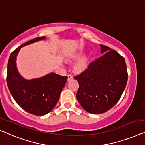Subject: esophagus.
Listing matches in <instances>:
<instances>
[{
    "mask_svg": "<svg viewBox=\"0 0 145 145\" xmlns=\"http://www.w3.org/2000/svg\"><path fill=\"white\" fill-rule=\"evenodd\" d=\"M73 79V76L72 75H68V81H70V80Z\"/></svg>",
    "mask_w": 145,
    "mask_h": 145,
    "instance_id": "34e87169",
    "label": "esophagus"
}]
</instances>
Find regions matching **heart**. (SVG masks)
Segmentation results:
<instances>
[{
	"instance_id": "b5f03b06",
	"label": "heart",
	"mask_w": 145,
	"mask_h": 145,
	"mask_svg": "<svg viewBox=\"0 0 145 145\" xmlns=\"http://www.w3.org/2000/svg\"><path fill=\"white\" fill-rule=\"evenodd\" d=\"M83 66V65H82V64H81V66Z\"/></svg>"
}]
</instances>
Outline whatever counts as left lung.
<instances>
[{
	"instance_id": "8db88e82",
	"label": "left lung",
	"mask_w": 145,
	"mask_h": 145,
	"mask_svg": "<svg viewBox=\"0 0 145 145\" xmlns=\"http://www.w3.org/2000/svg\"><path fill=\"white\" fill-rule=\"evenodd\" d=\"M104 55L88 64L79 75L77 100L86 111L101 114L109 111L120 100L128 81L124 57L109 47L100 45Z\"/></svg>"
}]
</instances>
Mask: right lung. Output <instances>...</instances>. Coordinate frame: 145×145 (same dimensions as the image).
Returning <instances> with one entry per match:
<instances>
[{
  "label": "right lung",
  "instance_id": "1",
  "mask_svg": "<svg viewBox=\"0 0 145 145\" xmlns=\"http://www.w3.org/2000/svg\"><path fill=\"white\" fill-rule=\"evenodd\" d=\"M38 37L19 46L11 53L8 63V87L16 103L28 113L36 116L45 115L52 111L68 79L67 76L51 73L39 79L25 80L17 72L16 56L23 46L44 40Z\"/></svg>",
  "mask_w": 145,
  "mask_h": 145
}]
</instances>
